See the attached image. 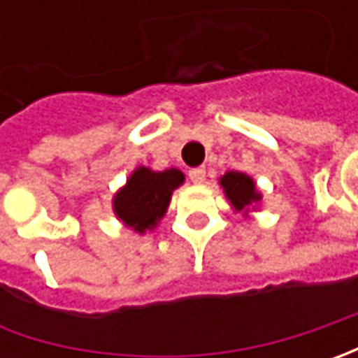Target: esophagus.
I'll return each instance as SVG.
<instances>
[{
  "label": "esophagus",
  "mask_w": 358,
  "mask_h": 358,
  "mask_svg": "<svg viewBox=\"0 0 358 358\" xmlns=\"http://www.w3.org/2000/svg\"><path fill=\"white\" fill-rule=\"evenodd\" d=\"M189 179L195 183V185H201L205 181V169L203 167H197V169H191L189 171Z\"/></svg>",
  "instance_id": "obj_1"
}]
</instances>
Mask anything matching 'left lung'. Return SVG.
I'll use <instances>...</instances> for the list:
<instances>
[{
	"label": "left lung",
	"instance_id": "1",
	"mask_svg": "<svg viewBox=\"0 0 358 358\" xmlns=\"http://www.w3.org/2000/svg\"><path fill=\"white\" fill-rule=\"evenodd\" d=\"M219 185L225 193L231 209L243 217H249L259 209V203L263 199V193L257 189V183L251 175L241 171H227L219 177Z\"/></svg>",
	"mask_w": 358,
	"mask_h": 358
}]
</instances>
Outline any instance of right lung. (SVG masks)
Returning <instances> with one entry per match:
<instances>
[{
    "mask_svg": "<svg viewBox=\"0 0 358 358\" xmlns=\"http://www.w3.org/2000/svg\"><path fill=\"white\" fill-rule=\"evenodd\" d=\"M183 183L185 175L175 167L153 171L139 165L113 195V213L133 233L145 235L161 223L169 209L173 191Z\"/></svg>",
    "mask_w": 358,
    "mask_h": 358,
    "instance_id": "right-lung-1",
    "label": "right lung"
}]
</instances>
